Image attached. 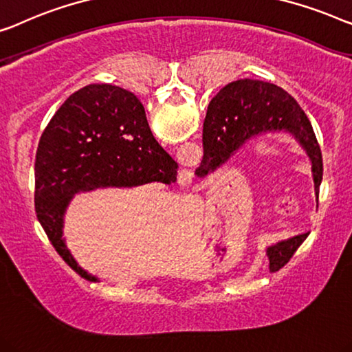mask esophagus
I'll return each instance as SVG.
<instances>
[{
    "label": "esophagus",
    "instance_id": "obj_1",
    "mask_svg": "<svg viewBox=\"0 0 352 352\" xmlns=\"http://www.w3.org/2000/svg\"><path fill=\"white\" fill-rule=\"evenodd\" d=\"M192 179H193V173H192V170H184V171L181 173L179 181H181L184 186H186V184H190Z\"/></svg>",
    "mask_w": 352,
    "mask_h": 352
}]
</instances>
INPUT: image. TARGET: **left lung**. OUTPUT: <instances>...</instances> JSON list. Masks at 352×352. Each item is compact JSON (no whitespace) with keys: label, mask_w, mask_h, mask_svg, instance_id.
Returning a JSON list of instances; mask_svg holds the SVG:
<instances>
[{"label":"left lung","mask_w":352,"mask_h":352,"mask_svg":"<svg viewBox=\"0 0 352 352\" xmlns=\"http://www.w3.org/2000/svg\"><path fill=\"white\" fill-rule=\"evenodd\" d=\"M289 133L303 147L311 162L316 200L322 181V154L311 122L297 101L278 85L254 79H238L227 84L208 106L203 124V160L197 175L216 171L248 141L267 133ZM309 233H302L267 249L270 270L286 265Z\"/></svg>","instance_id":"obj_1"}]
</instances>
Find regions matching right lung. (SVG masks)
<instances>
[{
  "label": "right lung",
  "mask_w": 352,
  "mask_h": 352,
  "mask_svg": "<svg viewBox=\"0 0 352 352\" xmlns=\"http://www.w3.org/2000/svg\"><path fill=\"white\" fill-rule=\"evenodd\" d=\"M177 164L155 141L144 106L131 91L90 84L60 106L41 136L34 162V208L60 257L96 281L71 256L63 216L74 193L103 187L173 184Z\"/></svg>",
  "instance_id": "1"
}]
</instances>
